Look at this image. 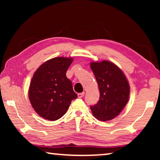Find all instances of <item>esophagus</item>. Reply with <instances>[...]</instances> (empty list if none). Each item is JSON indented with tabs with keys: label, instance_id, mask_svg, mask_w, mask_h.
<instances>
[{
	"label": "esophagus",
	"instance_id": "34e87169",
	"mask_svg": "<svg viewBox=\"0 0 160 160\" xmlns=\"http://www.w3.org/2000/svg\"><path fill=\"white\" fill-rule=\"evenodd\" d=\"M85 95V92H81V93H78V96L79 98H82V97Z\"/></svg>",
	"mask_w": 160,
	"mask_h": 160
}]
</instances>
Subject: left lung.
Segmentation results:
<instances>
[{
  "label": "left lung",
  "mask_w": 160,
  "mask_h": 160,
  "mask_svg": "<svg viewBox=\"0 0 160 160\" xmlns=\"http://www.w3.org/2000/svg\"><path fill=\"white\" fill-rule=\"evenodd\" d=\"M91 69L98 84V102L90 106L92 114L98 120L106 121L117 116L128 101L130 88L125 75L111 62H92Z\"/></svg>",
  "instance_id": "1"
}]
</instances>
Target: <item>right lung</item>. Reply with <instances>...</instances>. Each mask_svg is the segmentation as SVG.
<instances>
[{
	"label": "right lung",
	"instance_id": "add662e5",
	"mask_svg": "<svg viewBox=\"0 0 160 160\" xmlns=\"http://www.w3.org/2000/svg\"><path fill=\"white\" fill-rule=\"evenodd\" d=\"M72 58L57 57L43 63L32 78L29 98L33 109L42 118L56 121L66 113L72 99L78 97L66 71Z\"/></svg>",
	"mask_w": 160,
	"mask_h": 160
}]
</instances>
